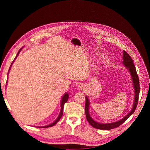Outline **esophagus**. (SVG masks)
Wrapping results in <instances>:
<instances>
[{"label":"esophagus","instance_id":"1","mask_svg":"<svg viewBox=\"0 0 150 150\" xmlns=\"http://www.w3.org/2000/svg\"><path fill=\"white\" fill-rule=\"evenodd\" d=\"M84 86L83 85V84H80V85H79V89H80V90H83L84 88Z\"/></svg>","mask_w":150,"mask_h":150}]
</instances>
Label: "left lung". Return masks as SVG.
<instances>
[{
	"mask_svg": "<svg viewBox=\"0 0 150 150\" xmlns=\"http://www.w3.org/2000/svg\"><path fill=\"white\" fill-rule=\"evenodd\" d=\"M122 59H123L122 64H123V65L129 70L131 76V78H132V79H133V83L135 94H134V101L132 110H131V111L126 116H125L123 118L118 121L112 122V123H108V124L99 123V122L94 121L91 118V117L90 116V115L89 113V101L88 97L86 96V104H85V113H86V119H87L89 123L93 127H94V128L99 129L108 130V129H111L113 128H117V127L121 125L126 120H127L129 118V116L134 112L136 108L137 107L138 99H139V82L138 76L137 74V70H136V67L132 59H131V56L129 55L128 53H127L125 51H123V57H122Z\"/></svg>",
	"mask_w": 150,
	"mask_h": 150,
	"instance_id": "1",
	"label": "left lung"
}]
</instances>
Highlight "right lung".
Returning <instances> with one entry per match:
<instances>
[{"label": "right lung", "instance_id": "1", "mask_svg": "<svg viewBox=\"0 0 150 150\" xmlns=\"http://www.w3.org/2000/svg\"><path fill=\"white\" fill-rule=\"evenodd\" d=\"M21 49H22V48L19 50V52H18V53L17 54V56H16V57H15V59H13V61H12V62L11 63V67L12 66V64H13V61H15V59H16V57H17V56L19 55V52H20V51H21ZM11 67H10V68H9V69H8V71H10V69H11ZM68 98H69V95H68V93H66L64 96H63V97H62V101H61V112H60V114H59V116H58V117L57 118V120L54 121V122H52V124H51V125H47V126H38V128H49V127H52V126H53L54 125H55L57 122L60 120V119L61 118V117H62V114H63V110H64V104L67 101V99H68Z\"/></svg>", "mask_w": 150, "mask_h": 150}]
</instances>
